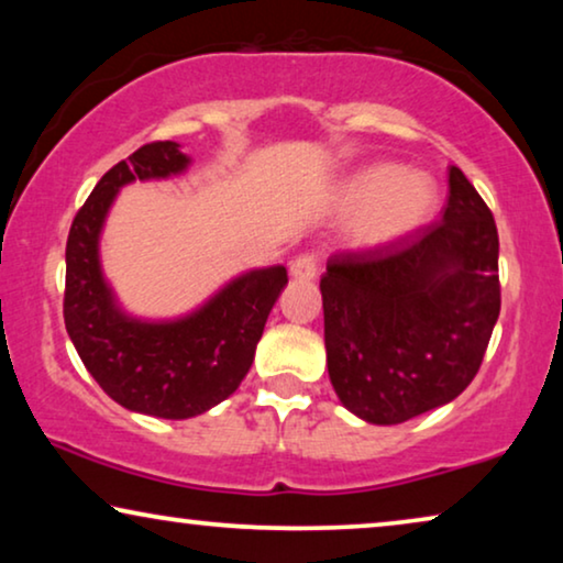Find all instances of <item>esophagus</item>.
<instances>
[{
	"label": "esophagus",
	"mask_w": 563,
	"mask_h": 563,
	"mask_svg": "<svg viewBox=\"0 0 563 563\" xmlns=\"http://www.w3.org/2000/svg\"><path fill=\"white\" fill-rule=\"evenodd\" d=\"M289 274H291V279H299V282L314 279V276H318V258L310 256V253H305V256H297L289 264Z\"/></svg>",
	"instance_id": "34e87169"
}]
</instances>
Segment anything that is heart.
Returning <instances> with one entry per match:
<instances>
[{
    "label": "heart",
    "mask_w": 563,
    "mask_h": 563,
    "mask_svg": "<svg viewBox=\"0 0 563 563\" xmlns=\"http://www.w3.org/2000/svg\"><path fill=\"white\" fill-rule=\"evenodd\" d=\"M335 207L351 218L349 238L356 249L382 251L428 225L438 207V187L420 168L372 164L341 184Z\"/></svg>",
    "instance_id": "heart-1"
}]
</instances>
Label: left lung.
Instances as JSON below:
<instances>
[{
  "label": "left lung",
  "mask_w": 563,
  "mask_h": 563,
  "mask_svg": "<svg viewBox=\"0 0 563 563\" xmlns=\"http://www.w3.org/2000/svg\"><path fill=\"white\" fill-rule=\"evenodd\" d=\"M497 258L495 218L456 166L441 222L330 258L320 279L328 374L345 410L397 426L456 399L499 318Z\"/></svg>",
  "instance_id": "left-lung-1"
}]
</instances>
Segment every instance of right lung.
I'll list each match as a JSON object with an SVG mask.
<instances>
[{
    "label": "right lung",
    "mask_w": 563,
    "mask_h": 563,
    "mask_svg": "<svg viewBox=\"0 0 563 563\" xmlns=\"http://www.w3.org/2000/svg\"><path fill=\"white\" fill-rule=\"evenodd\" d=\"M189 166L174 141L137 148L99 179L66 243L64 320L76 353L114 402L164 420L197 418L241 387L287 287V268L266 266L233 276L176 318H141L122 307L99 253L107 214L128 184L172 179Z\"/></svg>",
    "instance_id": "add662e5"
}]
</instances>
